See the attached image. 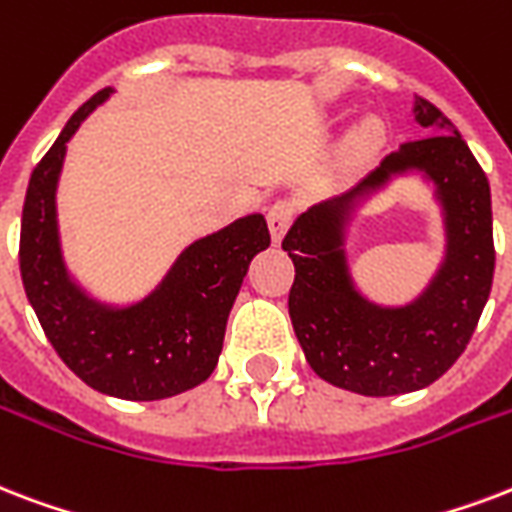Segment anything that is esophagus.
Wrapping results in <instances>:
<instances>
[{"label": "esophagus", "instance_id": "esophagus-1", "mask_svg": "<svg viewBox=\"0 0 512 512\" xmlns=\"http://www.w3.org/2000/svg\"><path fill=\"white\" fill-rule=\"evenodd\" d=\"M292 214H295V209H292V204H287V201H276V204L268 209V230H271L273 244H282L284 233L290 228Z\"/></svg>", "mask_w": 512, "mask_h": 512}]
</instances>
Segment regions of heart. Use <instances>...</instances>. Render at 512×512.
Segmentation results:
<instances>
[{"mask_svg":"<svg viewBox=\"0 0 512 512\" xmlns=\"http://www.w3.org/2000/svg\"><path fill=\"white\" fill-rule=\"evenodd\" d=\"M384 136V123L378 117H365L360 126L346 136V144H343L346 161L357 163V166L373 161L384 147Z\"/></svg>","mask_w":512,"mask_h":512,"instance_id":"1","label":"heart"}]
</instances>
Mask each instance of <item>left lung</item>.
<instances>
[{
    "instance_id": "1",
    "label": "left lung",
    "mask_w": 512,
    "mask_h": 512,
    "mask_svg": "<svg viewBox=\"0 0 512 512\" xmlns=\"http://www.w3.org/2000/svg\"><path fill=\"white\" fill-rule=\"evenodd\" d=\"M429 136L400 144L360 185L303 212L284 236L295 263L290 319L308 365L327 384L365 397L424 389L467 349L494 279L489 179L454 123L416 96ZM433 187L447 247L428 287L403 307L370 301L350 276L345 239L356 212L397 176Z\"/></svg>"
}]
</instances>
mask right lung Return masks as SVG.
<instances>
[{"instance_id": "obj_1", "label": "right lung", "mask_w": 512, "mask_h": 512, "mask_svg": "<svg viewBox=\"0 0 512 512\" xmlns=\"http://www.w3.org/2000/svg\"><path fill=\"white\" fill-rule=\"evenodd\" d=\"M104 88L77 109L31 171L21 220V279L39 325L74 376L120 400H166L204 384L217 368L225 325L257 252L271 244L263 214H247L187 244L144 298L107 303L77 282L58 230V179L66 142Z\"/></svg>"}]
</instances>
